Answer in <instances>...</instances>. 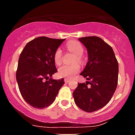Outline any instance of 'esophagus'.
<instances>
[{
    "instance_id": "esophagus-1",
    "label": "esophagus",
    "mask_w": 135,
    "mask_h": 135,
    "mask_svg": "<svg viewBox=\"0 0 135 135\" xmlns=\"http://www.w3.org/2000/svg\"><path fill=\"white\" fill-rule=\"evenodd\" d=\"M64 82H65V83H69V82L70 81V80L69 79H67V78H66V79H64Z\"/></svg>"
}]
</instances>
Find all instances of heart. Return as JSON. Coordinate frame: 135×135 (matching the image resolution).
Returning <instances> with one entry per match:
<instances>
[{"label":"heart","instance_id":"heart-1","mask_svg":"<svg viewBox=\"0 0 135 135\" xmlns=\"http://www.w3.org/2000/svg\"><path fill=\"white\" fill-rule=\"evenodd\" d=\"M66 47L68 50L75 54L73 62H82V57L81 55L84 54V47L81 43L79 42L72 41L69 42L66 44ZM62 53L60 49H57L55 51L54 54V62L56 64H60L62 62ZM80 66L78 63H74L72 65H62L59 68L58 75L62 78H71L75 75L80 71Z\"/></svg>","mask_w":135,"mask_h":135}]
</instances>
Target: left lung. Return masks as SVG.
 <instances>
[{
    "instance_id": "obj_1",
    "label": "left lung",
    "mask_w": 135,
    "mask_h": 135,
    "mask_svg": "<svg viewBox=\"0 0 135 135\" xmlns=\"http://www.w3.org/2000/svg\"><path fill=\"white\" fill-rule=\"evenodd\" d=\"M79 40L88 51V62L80 73L88 81L78 84L73 95L80 109L92 113L106 106L115 93L119 64L112 47L102 38L88 36Z\"/></svg>"
}]
</instances>
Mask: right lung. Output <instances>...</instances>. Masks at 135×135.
Segmentation results:
<instances>
[{"mask_svg": "<svg viewBox=\"0 0 135 135\" xmlns=\"http://www.w3.org/2000/svg\"><path fill=\"white\" fill-rule=\"evenodd\" d=\"M64 40L38 37L27 43L20 54L16 80L22 98L32 107L50 106L64 84L63 78H51L57 72L54 54Z\"/></svg>", "mask_w": 135, "mask_h": 135, "instance_id": "right-lung-1", "label": "right lung"}]
</instances>
